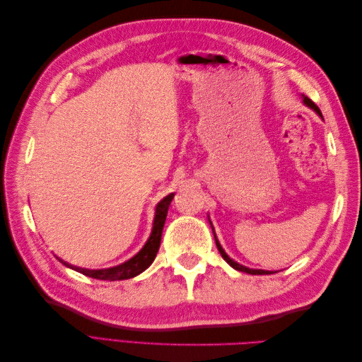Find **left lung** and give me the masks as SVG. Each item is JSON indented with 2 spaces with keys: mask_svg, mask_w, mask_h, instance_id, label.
<instances>
[{
  "mask_svg": "<svg viewBox=\"0 0 362 362\" xmlns=\"http://www.w3.org/2000/svg\"><path fill=\"white\" fill-rule=\"evenodd\" d=\"M303 103L308 105L310 108H313V110L319 115L320 117H323L322 116V112H320V108L317 107L308 96H303ZM213 233H214V229H213ZM214 240H216V246H217V249H218V252H221V255H222V258L228 262L229 266L231 267H234L235 270H238V272H245V273H249V275H270V273H273V272H269V270H257V269H249V267H245V266H242V264H238V262H235L234 259H231L229 258L228 255H226V252L222 249V246H221V243H218V240H217V237H216V234H214Z\"/></svg>",
  "mask_w": 362,
  "mask_h": 362,
  "instance_id": "8db88e82",
  "label": "left lung"
}]
</instances>
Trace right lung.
I'll use <instances>...</instances> for the list:
<instances>
[{
  "label": "right lung",
  "instance_id": "add662e5",
  "mask_svg": "<svg viewBox=\"0 0 362 362\" xmlns=\"http://www.w3.org/2000/svg\"><path fill=\"white\" fill-rule=\"evenodd\" d=\"M173 193L168 194L166 198L161 199L156 208V217H154V226H152V233L148 238V242L145 243V246L141 247V250L139 252L137 255H134L131 259L125 261L124 264H119L116 267H110V269H101V270H87V269H80L68 264L63 259H60L64 266L71 267L76 272L83 273L86 276H90L95 279H103V281H122V279H129L134 278L137 275H140L141 272H145L151 264L152 261L156 259L157 252L160 249V242H161V233H163V226L164 222H166V216H168V210L169 205L173 199Z\"/></svg>",
  "mask_w": 362,
  "mask_h": 362
}]
</instances>
